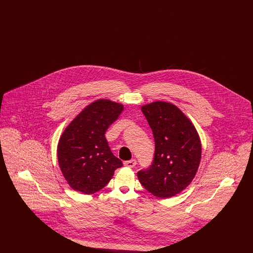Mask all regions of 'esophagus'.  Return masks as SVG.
I'll return each mask as SVG.
<instances>
[{
	"mask_svg": "<svg viewBox=\"0 0 253 253\" xmlns=\"http://www.w3.org/2000/svg\"><path fill=\"white\" fill-rule=\"evenodd\" d=\"M135 165H136V161L134 159H131V160L124 162V166L129 167V168H133Z\"/></svg>",
	"mask_w": 253,
	"mask_h": 253,
	"instance_id": "34e87169",
	"label": "esophagus"
}]
</instances>
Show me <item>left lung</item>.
I'll list each match as a JSON object with an SVG mask.
<instances>
[{"mask_svg":"<svg viewBox=\"0 0 253 253\" xmlns=\"http://www.w3.org/2000/svg\"><path fill=\"white\" fill-rule=\"evenodd\" d=\"M155 137L151 167L137 172L149 193L169 198L185 190L193 181L201 160L202 147L193 122L177 106L155 101L141 106Z\"/></svg>","mask_w":253,"mask_h":253,"instance_id":"8db88e82","label":"left lung"}]
</instances>
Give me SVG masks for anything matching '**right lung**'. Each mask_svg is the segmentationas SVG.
Instances as JSON below:
<instances>
[{"label":"right lung","instance_id":"1","mask_svg":"<svg viewBox=\"0 0 253 253\" xmlns=\"http://www.w3.org/2000/svg\"><path fill=\"white\" fill-rule=\"evenodd\" d=\"M123 105L97 99L87 105L65 128L58 144V161L73 190L92 194L104 188L121 159L110 150L105 137L109 126L120 117Z\"/></svg>","mask_w":253,"mask_h":253}]
</instances>
